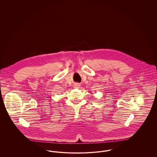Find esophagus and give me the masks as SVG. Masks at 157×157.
<instances>
[{
	"label": "esophagus",
	"instance_id": "obj_1",
	"mask_svg": "<svg viewBox=\"0 0 157 157\" xmlns=\"http://www.w3.org/2000/svg\"><path fill=\"white\" fill-rule=\"evenodd\" d=\"M79 87H80V85L79 84H75V85H74V88H79Z\"/></svg>",
	"mask_w": 157,
	"mask_h": 157
}]
</instances>
